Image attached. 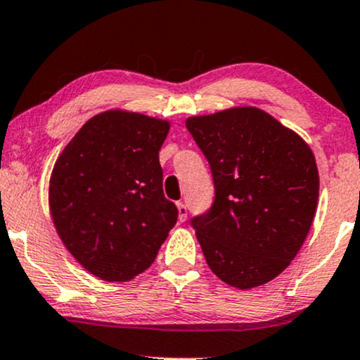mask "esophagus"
<instances>
[{
	"mask_svg": "<svg viewBox=\"0 0 360 360\" xmlns=\"http://www.w3.org/2000/svg\"><path fill=\"white\" fill-rule=\"evenodd\" d=\"M176 208H179V219H180V221L187 220V215H188L187 205H185L184 202H179V203H176Z\"/></svg>",
	"mask_w": 360,
	"mask_h": 360,
	"instance_id": "obj_1",
	"label": "esophagus"
}]
</instances>
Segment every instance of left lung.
<instances>
[{"label": "left lung", "mask_w": 360, "mask_h": 360, "mask_svg": "<svg viewBox=\"0 0 360 360\" xmlns=\"http://www.w3.org/2000/svg\"><path fill=\"white\" fill-rule=\"evenodd\" d=\"M185 125L215 185L212 207L190 221L208 267L243 290L272 281L294 260L316 215L312 150L255 106L190 117Z\"/></svg>", "instance_id": "1"}]
</instances>
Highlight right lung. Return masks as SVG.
I'll return each mask as SVG.
<instances>
[{
    "label": "right lung",
    "mask_w": 360,
    "mask_h": 360,
    "mask_svg": "<svg viewBox=\"0 0 360 360\" xmlns=\"http://www.w3.org/2000/svg\"><path fill=\"white\" fill-rule=\"evenodd\" d=\"M168 130L165 120L110 110L88 120L56 160L53 224L70 254L103 281L145 272L176 224L158 160Z\"/></svg>",
    "instance_id": "1"
}]
</instances>
